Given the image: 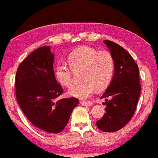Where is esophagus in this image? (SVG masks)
Returning a JSON list of instances; mask_svg holds the SVG:
<instances>
[{
    "instance_id": "1",
    "label": "esophagus",
    "mask_w": 158,
    "mask_h": 158,
    "mask_svg": "<svg viewBox=\"0 0 158 158\" xmlns=\"http://www.w3.org/2000/svg\"><path fill=\"white\" fill-rule=\"evenodd\" d=\"M81 104L84 106H93V102H89V101H81Z\"/></svg>"
}]
</instances>
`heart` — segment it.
Returning a JSON list of instances; mask_svg holds the SVG:
<instances>
[{
	"label": "heart",
	"instance_id": "b5f03b06",
	"mask_svg": "<svg viewBox=\"0 0 158 158\" xmlns=\"http://www.w3.org/2000/svg\"><path fill=\"white\" fill-rule=\"evenodd\" d=\"M69 66L58 64L55 67V77L65 87L72 86L74 73L81 72V84L72 86L68 92L70 96L80 99L90 97L96 88L102 89L108 86L114 71V59L107 50H98L89 46H82L69 54Z\"/></svg>",
	"mask_w": 158,
	"mask_h": 158
}]
</instances>
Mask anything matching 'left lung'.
<instances>
[{
  "instance_id": "left-lung-1",
  "label": "left lung",
  "mask_w": 158,
  "mask_h": 158,
  "mask_svg": "<svg viewBox=\"0 0 158 158\" xmlns=\"http://www.w3.org/2000/svg\"><path fill=\"white\" fill-rule=\"evenodd\" d=\"M114 59V74L111 84L101 98L111 96L103 105L106 114L96 121L103 132L112 133L125 127L133 118L141 93L139 70L133 57L124 48L111 40H104Z\"/></svg>"
}]
</instances>
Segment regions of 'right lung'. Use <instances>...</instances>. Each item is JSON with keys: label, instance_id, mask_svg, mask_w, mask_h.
<instances>
[{"label": "right lung", "instance_id": "1", "mask_svg": "<svg viewBox=\"0 0 158 158\" xmlns=\"http://www.w3.org/2000/svg\"><path fill=\"white\" fill-rule=\"evenodd\" d=\"M53 61L50 47L35 50L19 65L15 85L16 99L27 119L43 131L59 133L79 100L58 99L63 89L56 80Z\"/></svg>", "mask_w": 158, "mask_h": 158}]
</instances>
